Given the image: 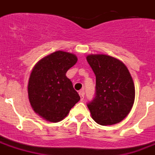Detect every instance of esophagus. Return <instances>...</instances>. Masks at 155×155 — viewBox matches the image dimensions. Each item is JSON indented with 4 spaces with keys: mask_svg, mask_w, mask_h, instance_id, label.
<instances>
[{
    "mask_svg": "<svg viewBox=\"0 0 155 155\" xmlns=\"http://www.w3.org/2000/svg\"><path fill=\"white\" fill-rule=\"evenodd\" d=\"M79 94H80L81 100L83 101L84 100V91L83 89H81V91H79Z\"/></svg>",
    "mask_w": 155,
    "mask_h": 155,
    "instance_id": "obj_1",
    "label": "esophagus"
}]
</instances>
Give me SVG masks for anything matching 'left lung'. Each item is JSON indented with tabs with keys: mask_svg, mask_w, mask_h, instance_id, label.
I'll use <instances>...</instances> for the list:
<instances>
[{
	"mask_svg": "<svg viewBox=\"0 0 155 155\" xmlns=\"http://www.w3.org/2000/svg\"><path fill=\"white\" fill-rule=\"evenodd\" d=\"M96 77L95 95L87 103L91 117L102 126L118 124L130 113L135 98V87L125 64L104 54L86 57Z\"/></svg>",
	"mask_w": 155,
	"mask_h": 155,
	"instance_id": "1",
	"label": "left lung"
}]
</instances>
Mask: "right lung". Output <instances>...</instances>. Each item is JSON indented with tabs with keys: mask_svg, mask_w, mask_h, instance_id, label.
I'll use <instances>...</instances> for the list:
<instances>
[{
	"mask_svg": "<svg viewBox=\"0 0 155 155\" xmlns=\"http://www.w3.org/2000/svg\"><path fill=\"white\" fill-rule=\"evenodd\" d=\"M77 61L74 54L59 50L41 59L31 71L28 99L33 110L47 121L57 123L64 120L80 100L66 76Z\"/></svg>",
	"mask_w": 155,
	"mask_h": 155,
	"instance_id": "right-lung-1",
	"label": "right lung"
}]
</instances>
